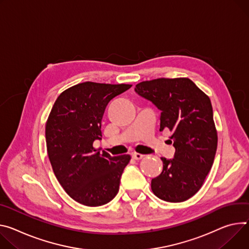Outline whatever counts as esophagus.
I'll list each match as a JSON object with an SVG mask.
<instances>
[{"label": "esophagus", "instance_id": "obj_1", "mask_svg": "<svg viewBox=\"0 0 249 249\" xmlns=\"http://www.w3.org/2000/svg\"><path fill=\"white\" fill-rule=\"evenodd\" d=\"M143 157H144V155L139 154V153H133L132 154V158H133L134 160H141Z\"/></svg>", "mask_w": 249, "mask_h": 249}]
</instances>
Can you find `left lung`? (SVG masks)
Returning <instances> with one entry per match:
<instances>
[{
    "mask_svg": "<svg viewBox=\"0 0 249 249\" xmlns=\"http://www.w3.org/2000/svg\"><path fill=\"white\" fill-rule=\"evenodd\" d=\"M135 91L161 110L160 131L172 132L176 149L174 159L161 158L163 171L152 178L151 189L163 200L185 201L201 188L214 160L217 132L211 99L187 77L142 81Z\"/></svg>",
    "mask_w": 249,
    "mask_h": 249,
    "instance_id": "left-lung-1",
    "label": "left lung"
}]
</instances>
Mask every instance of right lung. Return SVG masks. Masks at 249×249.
<instances>
[{"label":"right lung","mask_w":249,"mask_h":249,"mask_svg":"<svg viewBox=\"0 0 249 249\" xmlns=\"http://www.w3.org/2000/svg\"><path fill=\"white\" fill-rule=\"evenodd\" d=\"M131 84L86 81L67 88L57 97L46 124V141L53 173L71 198L99 207L115 197L130 155L111 157L95 149L107 104Z\"/></svg>","instance_id":"1"}]
</instances>
